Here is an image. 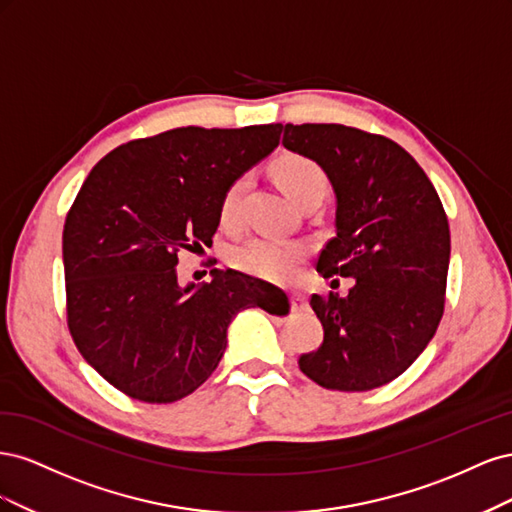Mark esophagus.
<instances>
[{
    "instance_id": "34e87169",
    "label": "esophagus",
    "mask_w": 512,
    "mask_h": 512,
    "mask_svg": "<svg viewBox=\"0 0 512 512\" xmlns=\"http://www.w3.org/2000/svg\"><path fill=\"white\" fill-rule=\"evenodd\" d=\"M288 299H290V307H292V309H297V312H301V309H305V307H307V297H305L303 292H297V290H294V292H290V294H288Z\"/></svg>"
}]
</instances>
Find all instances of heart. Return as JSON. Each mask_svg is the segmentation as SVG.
I'll return each mask as SVG.
<instances>
[{
    "label": "heart",
    "instance_id": "obj_1",
    "mask_svg": "<svg viewBox=\"0 0 512 512\" xmlns=\"http://www.w3.org/2000/svg\"><path fill=\"white\" fill-rule=\"evenodd\" d=\"M273 179L284 190V194L299 207L309 200H322L327 194L329 179L322 166L301 153H284L271 166ZM245 192V177L232 181L220 203V222L232 228L239 220V207ZM309 250L301 241H277L267 237H256L235 245L228 252V265L247 275L260 277L269 282H290L299 275Z\"/></svg>",
    "mask_w": 512,
    "mask_h": 512
}]
</instances>
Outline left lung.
<instances>
[{"label":"left lung","mask_w":512,"mask_h":512,"mask_svg":"<svg viewBox=\"0 0 512 512\" xmlns=\"http://www.w3.org/2000/svg\"><path fill=\"white\" fill-rule=\"evenodd\" d=\"M282 130V145L318 162L335 190V237L316 269L352 277L346 297L309 299L324 339L299 367L331 391L378 389L416 361L444 314L451 230L442 200L410 153L382 134L342 123Z\"/></svg>","instance_id":"1"}]
</instances>
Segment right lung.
Listing matches in <instances>:
<instances>
[{"label":"right lung","instance_id":"obj_1","mask_svg":"<svg viewBox=\"0 0 512 512\" xmlns=\"http://www.w3.org/2000/svg\"><path fill=\"white\" fill-rule=\"evenodd\" d=\"M282 123L175 128L104 156L64 224L68 329L83 359L145 404L188 397L218 367L241 309L286 314V294L237 271L181 288L177 254L209 245L228 185L277 147Z\"/></svg>","mask_w":512,"mask_h":512}]
</instances>
